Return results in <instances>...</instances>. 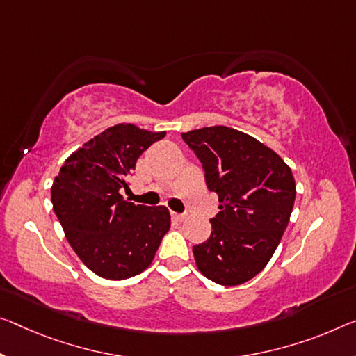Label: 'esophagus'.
<instances>
[{
	"label": "esophagus",
	"instance_id": "34e87169",
	"mask_svg": "<svg viewBox=\"0 0 356 356\" xmlns=\"http://www.w3.org/2000/svg\"><path fill=\"white\" fill-rule=\"evenodd\" d=\"M171 216H172V218H174V220H176V222H185V220H187V216H184V213H176V212H172Z\"/></svg>",
	"mask_w": 356,
	"mask_h": 356
}]
</instances>
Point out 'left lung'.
Listing matches in <instances>:
<instances>
[{"mask_svg":"<svg viewBox=\"0 0 356 356\" xmlns=\"http://www.w3.org/2000/svg\"><path fill=\"white\" fill-rule=\"evenodd\" d=\"M218 195L211 238L193 247L200 273L218 285L255 277L273 258L296 198L291 169L273 149L228 127L182 133Z\"/></svg>","mask_w":356,"mask_h":356,"instance_id":"8db88e82","label":"left lung"}]
</instances>
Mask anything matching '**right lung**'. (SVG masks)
<instances>
[{"mask_svg": "<svg viewBox=\"0 0 356 356\" xmlns=\"http://www.w3.org/2000/svg\"><path fill=\"white\" fill-rule=\"evenodd\" d=\"M165 134L118 123L72 152L54 180L52 204L66 239L99 277L143 273L171 227L168 207L133 204L120 195L138 158Z\"/></svg>", "mask_w": 356, "mask_h": 356, "instance_id": "1", "label": "right lung"}]
</instances>
